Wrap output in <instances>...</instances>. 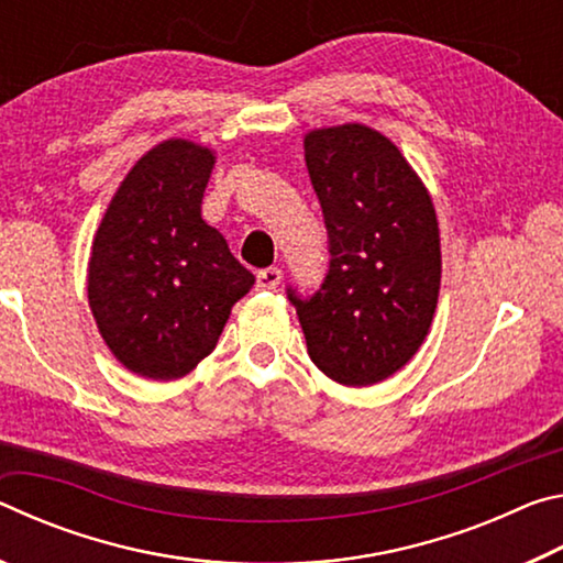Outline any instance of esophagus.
<instances>
[{
	"label": "esophagus",
	"mask_w": 563,
	"mask_h": 563,
	"mask_svg": "<svg viewBox=\"0 0 563 563\" xmlns=\"http://www.w3.org/2000/svg\"><path fill=\"white\" fill-rule=\"evenodd\" d=\"M283 280V271L280 268H263L255 273V285L261 290H275Z\"/></svg>",
	"instance_id": "1"
}]
</instances>
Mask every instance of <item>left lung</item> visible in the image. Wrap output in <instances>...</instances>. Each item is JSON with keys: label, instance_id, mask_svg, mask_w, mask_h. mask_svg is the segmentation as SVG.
<instances>
[{"label": "left lung", "instance_id": "1", "mask_svg": "<svg viewBox=\"0 0 563 563\" xmlns=\"http://www.w3.org/2000/svg\"><path fill=\"white\" fill-rule=\"evenodd\" d=\"M305 161L330 268L312 298H288L322 373L347 387L377 385L415 357L432 325L442 280L432 196L402 151L365 123L308 131Z\"/></svg>", "mask_w": 563, "mask_h": 563}]
</instances>
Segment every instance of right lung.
I'll use <instances>...</instances> for the list:
<instances>
[{"label": "right lung", "mask_w": 563, "mask_h": 563, "mask_svg": "<svg viewBox=\"0 0 563 563\" xmlns=\"http://www.w3.org/2000/svg\"><path fill=\"white\" fill-rule=\"evenodd\" d=\"M213 166V148L161 141L131 166L93 235L91 316L111 355L139 377L188 375L255 283L201 216Z\"/></svg>", "instance_id": "1"}]
</instances>
